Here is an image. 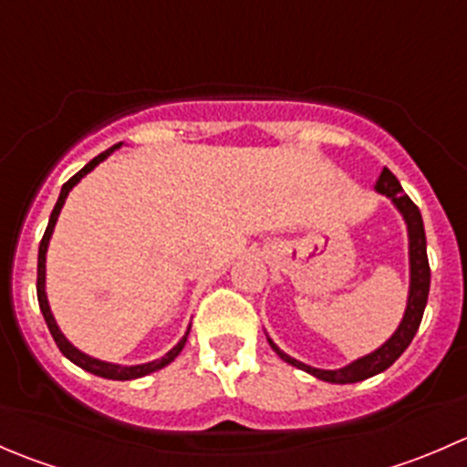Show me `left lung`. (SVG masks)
Instances as JSON below:
<instances>
[{"label": "left lung", "mask_w": 467, "mask_h": 467, "mask_svg": "<svg viewBox=\"0 0 467 467\" xmlns=\"http://www.w3.org/2000/svg\"><path fill=\"white\" fill-rule=\"evenodd\" d=\"M375 190L393 201V205L398 207L404 223H407V233H409V271H411V282H409L407 309H404L402 323L398 325L393 337H390L386 343H381L378 350L370 352V355L359 357L357 361H352V364L343 366V368H337V370L312 368V366L303 364V361L294 359V357H289L286 352H282L280 348L268 338V343H271V348L275 350V355L280 357L282 361L305 370V373L314 375L317 379L329 381V384H355V381L373 378V375H378L381 370L389 368L390 364H395V359L407 350L409 343H411L413 337H416L418 327H420V321H422V314H425L427 296H430L431 271H430V260H427V239H425V225H422L420 210H418V205L404 194L400 181L389 171V169H384V171L379 173Z\"/></svg>", "instance_id": "obj_1"}]
</instances>
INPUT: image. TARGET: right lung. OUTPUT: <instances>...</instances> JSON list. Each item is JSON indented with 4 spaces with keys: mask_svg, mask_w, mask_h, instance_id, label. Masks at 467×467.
Wrapping results in <instances>:
<instances>
[{
    "mask_svg": "<svg viewBox=\"0 0 467 467\" xmlns=\"http://www.w3.org/2000/svg\"><path fill=\"white\" fill-rule=\"evenodd\" d=\"M119 146H121V142H119V144H115V146H110V149L103 150V153H99L97 158H94V160H89V162L86 164V167H83L81 171H78V173H74V176L69 178L67 182H65L63 190H60L58 201H56L54 212H51V216H49V225H47L45 234H42L40 248H37V303H40V312H42V317H45V323H47V327H49L51 337H54L56 346H58V350L63 352V355L67 357V359L72 361V364H77L78 368L88 370V373L99 375V378L124 381V379H138V378H144V375L155 373V370H160V368H164V366H167V364H171V361L176 359L178 355H181L182 348H185V343H187V334H190L192 325H190V327H187L185 337H182L181 341H178L176 346H173L171 350L167 352V355L160 357V359H153V361H149V364H140V366H119V364H108V361L94 359V357L86 355V352H81V350H78V348H74L72 343H69L67 338H65V334L60 332V327H58V325H56V321H54V314H51V309H49V300H47V291H45V268H47V266H45V262H47V248H49V239H51V234H54V225H56V221H58L60 210H63L65 199H67V194H69V192H72V187L77 185V182L81 181L83 176H88V173L92 171V169L97 167L99 162H103V160H106L108 155L112 153V150L119 149Z\"/></svg>",
    "mask_w": 467,
    "mask_h": 467,
    "instance_id": "obj_1",
    "label": "right lung"
}]
</instances>
